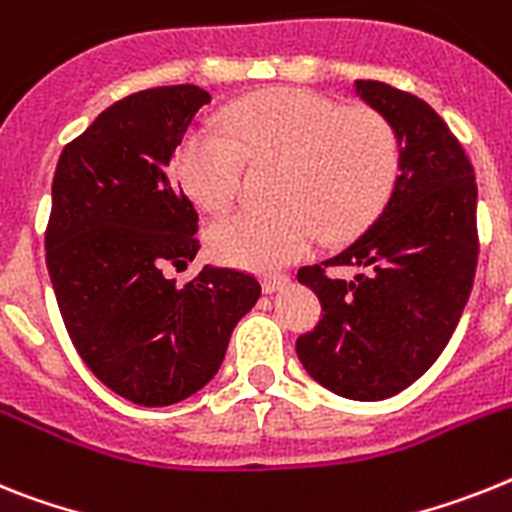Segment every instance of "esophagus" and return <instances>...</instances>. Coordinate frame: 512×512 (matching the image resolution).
I'll use <instances>...</instances> for the list:
<instances>
[{"label":"esophagus","mask_w":512,"mask_h":512,"mask_svg":"<svg viewBox=\"0 0 512 512\" xmlns=\"http://www.w3.org/2000/svg\"><path fill=\"white\" fill-rule=\"evenodd\" d=\"M287 282H290V277H287V274H264L261 285H264V293H277V290H282Z\"/></svg>","instance_id":"1"}]
</instances>
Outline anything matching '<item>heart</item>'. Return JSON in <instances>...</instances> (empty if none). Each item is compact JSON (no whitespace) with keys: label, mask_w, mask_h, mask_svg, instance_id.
<instances>
[{"label":"heart","mask_w":512,"mask_h":512,"mask_svg":"<svg viewBox=\"0 0 512 512\" xmlns=\"http://www.w3.org/2000/svg\"><path fill=\"white\" fill-rule=\"evenodd\" d=\"M227 129L196 125L177 151L185 193L206 211L238 198L251 162H282L274 209H240L206 232L222 264L274 272L319 238L342 240L377 219L400 175V138L384 114L345 109L303 88H272L227 112Z\"/></svg>","instance_id":"heart-1"}]
</instances>
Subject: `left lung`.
Listing matches in <instances>:
<instances>
[{
    "label": "left lung",
    "instance_id": "8db88e82",
    "mask_svg": "<svg viewBox=\"0 0 512 512\" xmlns=\"http://www.w3.org/2000/svg\"><path fill=\"white\" fill-rule=\"evenodd\" d=\"M356 94L398 133L400 175L356 243L298 269L324 314L295 350L340 398L384 400L416 382L458 327L479 259L476 180L460 141L426 101L382 80H356ZM329 268L357 274L337 281Z\"/></svg>",
    "mask_w": 512,
    "mask_h": 512
}]
</instances>
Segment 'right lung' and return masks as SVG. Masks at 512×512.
<instances>
[{
	"label": "right lung",
	"instance_id": "add662e5",
	"mask_svg": "<svg viewBox=\"0 0 512 512\" xmlns=\"http://www.w3.org/2000/svg\"><path fill=\"white\" fill-rule=\"evenodd\" d=\"M204 88L159 86L114 101L67 143L52 180L46 269L59 314L94 377L135 405H172L217 374L232 329L259 301V280L196 259L198 211L172 156Z\"/></svg>",
	"mask_w": 512,
	"mask_h": 512
}]
</instances>
